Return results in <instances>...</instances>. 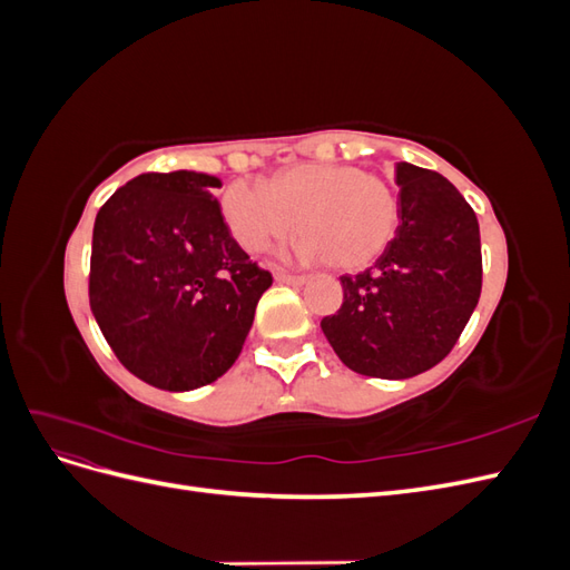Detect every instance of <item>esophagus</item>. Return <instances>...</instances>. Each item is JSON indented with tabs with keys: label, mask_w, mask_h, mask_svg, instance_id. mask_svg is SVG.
Segmentation results:
<instances>
[{
	"label": "esophagus",
	"mask_w": 570,
	"mask_h": 570,
	"mask_svg": "<svg viewBox=\"0 0 570 570\" xmlns=\"http://www.w3.org/2000/svg\"><path fill=\"white\" fill-rule=\"evenodd\" d=\"M275 281L285 283V285H304L306 283V275H292V273L278 271V273H275Z\"/></svg>",
	"instance_id": "esophagus-1"
}]
</instances>
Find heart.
Segmentation results:
<instances>
[{
  "label": "heart",
  "mask_w": 570,
  "mask_h": 570,
  "mask_svg": "<svg viewBox=\"0 0 570 570\" xmlns=\"http://www.w3.org/2000/svg\"><path fill=\"white\" fill-rule=\"evenodd\" d=\"M226 226L245 252H264L297 228L295 254L337 271H358L385 252L400 223L387 180L352 164H299L268 185L235 180L220 199Z\"/></svg>",
  "instance_id": "b5f03b06"
}]
</instances>
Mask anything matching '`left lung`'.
<instances>
[{"mask_svg":"<svg viewBox=\"0 0 570 570\" xmlns=\"http://www.w3.org/2000/svg\"><path fill=\"white\" fill-rule=\"evenodd\" d=\"M400 228L375 266L342 275V306L321 321L347 368L411 377L452 352L480 299L475 212L435 170L396 164Z\"/></svg>","mask_w":570,"mask_h":570,"instance_id":"left-lung-1","label":"left lung"}]
</instances>
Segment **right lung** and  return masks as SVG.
Here are the masks:
<instances>
[{
    "mask_svg": "<svg viewBox=\"0 0 570 570\" xmlns=\"http://www.w3.org/2000/svg\"><path fill=\"white\" fill-rule=\"evenodd\" d=\"M216 187L197 170L142 174L95 218V321L120 364L170 392L209 385L235 364L273 283L233 239Z\"/></svg>",
    "mask_w": 570,
    "mask_h": 570,
    "instance_id": "add662e5",
    "label": "right lung"
}]
</instances>
